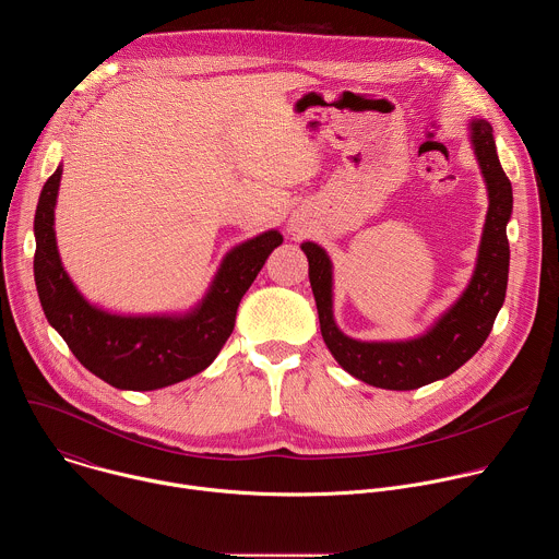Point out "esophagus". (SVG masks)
<instances>
[{
	"mask_svg": "<svg viewBox=\"0 0 559 559\" xmlns=\"http://www.w3.org/2000/svg\"><path fill=\"white\" fill-rule=\"evenodd\" d=\"M294 231H300V227H294Z\"/></svg>",
	"mask_w": 559,
	"mask_h": 559,
	"instance_id": "esophagus-1",
	"label": "esophagus"
}]
</instances>
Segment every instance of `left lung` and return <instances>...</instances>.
Listing matches in <instances>:
<instances>
[{
  "instance_id": "8db88e82",
  "label": "left lung",
  "mask_w": 559,
  "mask_h": 559,
  "mask_svg": "<svg viewBox=\"0 0 559 559\" xmlns=\"http://www.w3.org/2000/svg\"><path fill=\"white\" fill-rule=\"evenodd\" d=\"M471 143L489 190L480 254L464 294L425 336L401 343H362L345 336L332 311V261L316 243L300 246L309 261V283L323 341L338 365L367 384L409 391L447 378L483 347L493 330L509 281L507 223L513 210V190L500 166L489 121H471Z\"/></svg>"
}]
</instances>
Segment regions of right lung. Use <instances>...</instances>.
<instances>
[{
  "label": "right lung",
  "instance_id": "right-lung-1",
  "mask_svg": "<svg viewBox=\"0 0 559 559\" xmlns=\"http://www.w3.org/2000/svg\"><path fill=\"white\" fill-rule=\"evenodd\" d=\"M61 166L46 181L35 212V285L48 323L74 358L117 389L152 391L203 371L218 356L236 309L267 257L283 243L276 229L236 246L210 292L186 316H117L91 305L68 278L55 241Z\"/></svg>",
  "mask_w": 559,
  "mask_h": 559
}]
</instances>
